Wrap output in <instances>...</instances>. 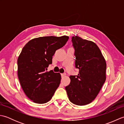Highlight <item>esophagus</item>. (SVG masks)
Masks as SVG:
<instances>
[{
  "mask_svg": "<svg viewBox=\"0 0 124 124\" xmlns=\"http://www.w3.org/2000/svg\"><path fill=\"white\" fill-rule=\"evenodd\" d=\"M61 77H62V78H63V77H64V76L66 75V74H65V73H61Z\"/></svg>",
  "mask_w": 124,
  "mask_h": 124,
  "instance_id": "34e87169",
  "label": "esophagus"
}]
</instances>
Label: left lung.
I'll return each instance as SVG.
<instances>
[{
    "instance_id": "obj_1",
    "label": "left lung",
    "mask_w": 124,
    "mask_h": 124,
    "mask_svg": "<svg viewBox=\"0 0 124 124\" xmlns=\"http://www.w3.org/2000/svg\"><path fill=\"white\" fill-rule=\"evenodd\" d=\"M77 76H70L65 87L71 102L78 106L90 103L96 98L106 79L107 64L99 47L77 36L72 37Z\"/></svg>"
}]
</instances>
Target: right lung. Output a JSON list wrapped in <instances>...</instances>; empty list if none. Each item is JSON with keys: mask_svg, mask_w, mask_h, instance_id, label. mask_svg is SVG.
<instances>
[{"mask_svg": "<svg viewBox=\"0 0 124 124\" xmlns=\"http://www.w3.org/2000/svg\"><path fill=\"white\" fill-rule=\"evenodd\" d=\"M69 37L46 36L31 39L23 47L17 59V75L22 89L29 99L39 104L51 100L59 86L61 76L53 70L55 51L65 45Z\"/></svg>", "mask_w": 124, "mask_h": 124, "instance_id": "add662e5", "label": "right lung"}]
</instances>
